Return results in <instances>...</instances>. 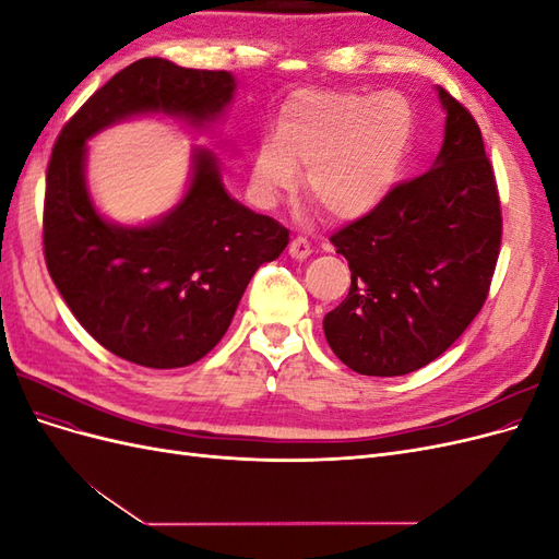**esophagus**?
Segmentation results:
<instances>
[{
  "label": "esophagus",
  "mask_w": 559,
  "mask_h": 559,
  "mask_svg": "<svg viewBox=\"0 0 559 559\" xmlns=\"http://www.w3.org/2000/svg\"><path fill=\"white\" fill-rule=\"evenodd\" d=\"M310 251L312 249H310V242L306 238H294L292 245H289V253H292V259H296V261L308 259Z\"/></svg>",
  "instance_id": "34e87169"
}]
</instances>
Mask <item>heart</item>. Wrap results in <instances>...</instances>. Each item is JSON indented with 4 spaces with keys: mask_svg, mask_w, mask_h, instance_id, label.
<instances>
[{
    "mask_svg": "<svg viewBox=\"0 0 559 559\" xmlns=\"http://www.w3.org/2000/svg\"><path fill=\"white\" fill-rule=\"evenodd\" d=\"M413 140L415 114L399 93H298L284 105L275 138L257 146L253 191L270 205L308 170L312 202L333 218H357L394 191Z\"/></svg>",
    "mask_w": 559,
    "mask_h": 559,
    "instance_id": "heart-1",
    "label": "heart"
}]
</instances>
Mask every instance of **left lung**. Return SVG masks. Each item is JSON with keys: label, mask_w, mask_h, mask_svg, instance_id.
<instances>
[{"label": "left lung", "mask_w": 559, "mask_h": 559, "mask_svg": "<svg viewBox=\"0 0 559 559\" xmlns=\"http://www.w3.org/2000/svg\"><path fill=\"white\" fill-rule=\"evenodd\" d=\"M438 97L448 116L431 170L396 183L376 210L331 235L352 284L324 317V333L361 376H405L441 357L492 284L501 247L492 163L476 118L445 88Z\"/></svg>", "instance_id": "obj_1"}]
</instances>
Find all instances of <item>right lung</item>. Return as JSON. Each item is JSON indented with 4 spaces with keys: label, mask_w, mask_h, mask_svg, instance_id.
<instances>
[{
    "label": "right lung",
    "mask_w": 559,
    "mask_h": 559,
    "mask_svg": "<svg viewBox=\"0 0 559 559\" xmlns=\"http://www.w3.org/2000/svg\"><path fill=\"white\" fill-rule=\"evenodd\" d=\"M235 93L228 72L142 58L93 93L60 132L46 170L44 257L67 308L116 357L181 368L222 341L257 270L289 245L275 218L228 195L212 151L193 154L191 186L156 224L126 228L97 214L86 189V140L134 114L195 126Z\"/></svg>",
    "instance_id": "add662e5"
}]
</instances>
